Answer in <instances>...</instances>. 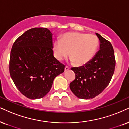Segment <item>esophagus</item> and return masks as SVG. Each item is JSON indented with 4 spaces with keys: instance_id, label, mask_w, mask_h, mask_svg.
I'll use <instances>...</instances> for the list:
<instances>
[{
    "instance_id": "1",
    "label": "esophagus",
    "mask_w": 129,
    "mask_h": 129,
    "mask_svg": "<svg viewBox=\"0 0 129 129\" xmlns=\"http://www.w3.org/2000/svg\"><path fill=\"white\" fill-rule=\"evenodd\" d=\"M69 67L68 66H65V68H64V71H65V72H66V71H69Z\"/></svg>"
}]
</instances>
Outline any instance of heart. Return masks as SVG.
<instances>
[{"label": "heart", "instance_id": "obj_1", "mask_svg": "<svg viewBox=\"0 0 129 129\" xmlns=\"http://www.w3.org/2000/svg\"><path fill=\"white\" fill-rule=\"evenodd\" d=\"M99 40L96 35L79 32L64 33L60 41L56 40L52 44L54 57L59 61L71 55V60L77 65L88 63L96 54Z\"/></svg>", "mask_w": 129, "mask_h": 129}]
</instances>
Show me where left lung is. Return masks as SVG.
Masks as SVG:
<instances>
[{
	"label": "left lung",
	"instance_id": "left-lung-1",
	"mask_svg": "<svg viewBox=\"0 0 129 129\" xmlns=\"http://www.w3.org/2000/svg\"><path fill=\"white\" fill-rule=\"evenodd\" d=\"M96 34L99 39V50L95 56L84 66L71 68L75 79L70 83V89L83 99L94 98L101 93L108 85L115 70L113 47L101 35Z\"/></svg>",
	"mask_w": 129,
	"mask_h": 129
}]
</instances>
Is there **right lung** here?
<instances>
[{
	"mask_svg": "<svg viewBox=\"0 0 129 129\" xmlns=\"http://www.w3.org/2000/svg\"><path fill=\"white\" fill-rule=\"evenodd\" d=\"M64 67L54 57L52 34L47 28L28 30L12 45L9 73L15 86L27 98L36 99L46 96Z\"/></svg>",
	"mask_w": 129,
	"mask_h": 129,
	"instance_id": "right-lung-1",
	"label": "right lung"
}]
</instances>
